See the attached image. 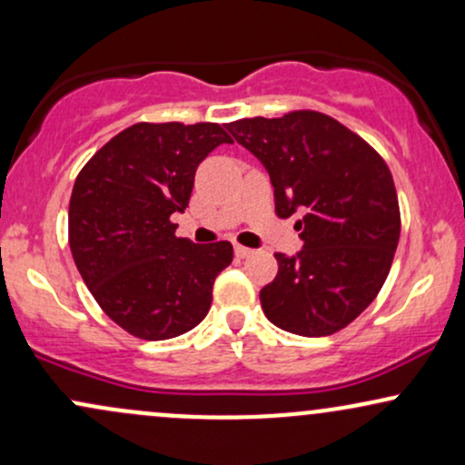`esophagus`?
<instances>
[{
    "instance_id": "esophagus-1",
    "label": "esophagus",
    "mask_w": 465,
    "mask_h": 465,
    "mask_svg": "<svg viewBox=\"0 0 465 465\" xmlns=\"http://www.w3.org/2000/svg\"><path fill=\"white\" fill-rule=\"evenodd\" d=\"M233 253H236L238 258H249V255H253V249H247V247H242V244H236V247H233Z\"/></svg>"
}]
</instances>
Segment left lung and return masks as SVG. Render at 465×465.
Here are the masks:
<instances>
[{
    "instance_id": "1",
    "label": "left lung",
    "mask_w": 465,
    "mask_h": 465,
    "mask_svg": "<svg viewBox=\"0 0 465 465\" xmlns=\"http://www.w3.org/2000/svg\"><path fill=\"white\" fill-rule=\"evenodd\" d=\"M227 131L269 173L280 218L302 212L297 255L275 253V280L260 291L271 323L328 336L376 300L400 240V207L385 159L319 111L244 117Z\"/></svg>"
}]
</instances>
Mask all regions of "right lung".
I'll return each mask as SVG.
<instances>
[{
  "mask_svg": "<svg viewBox=\"0 0 465 465\" xmlns=\"http://www.w3.org/2000/svg\"><path fill=\"white\" fill-rule=\"evenodd\" d=\"M221 143L214 122H140L84 163L69 199V249L98 306L126 332L163 341L199 325L216 275L232 264L227 240L174 236L170 216L188 207L194 174Z\"/></svg>",
  "mask_w": 465,
  "mask_h": 465,
  "instance_id": "add662e5",
  "label": "right lung"
}]
</instances>
